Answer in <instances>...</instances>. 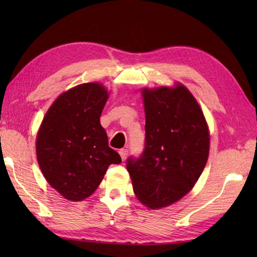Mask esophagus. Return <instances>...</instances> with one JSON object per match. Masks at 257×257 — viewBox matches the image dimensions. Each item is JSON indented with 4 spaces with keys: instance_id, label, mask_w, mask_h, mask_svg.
<instances>
[{
    "instance_id": "34e87169",
    "label": "esophagus",
    "mask_w": 257,
    "mask_h": 257,
    "mask_svg": "<svg viewBox=\"0 0 257 257\" xmlns=\"http://www.w3.org/2000/svg\"><path fill=\"white\" fill-rule=\"evenodd\" d=\"M119 155H120V157H121V159L124 161L125 159H127V157H128V150L127 149H120L119 150Z\"/></svg>"
}]
</instances>
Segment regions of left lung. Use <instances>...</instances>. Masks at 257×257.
Returning a JSON list of instances; mask_svg holds the SVG:
<instances>
[{"label":"left lung","mask_w":257,"mask_h":257,"mask_svg":"<svg viewBox=\"0 0 257 257\" xmlns=\"http://www.w3.org/2000/svg\"><path fill=\"white\" fill-rule=\"evenodd\" d=\"M143 154L129 157L134 192L151 209L177 202L198 181L209 157V129L199 103L182 85L143 90Z\"/></svg>","instance_id":"obj_1"}]
</instances>
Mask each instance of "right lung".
I'll list each match as a JSON object with an SVG mask.
<instances>
[{
  "label": "right lung",
  "mask_w": 257,
  "mask_h": 257,
  "mask_svg": "<svg viewBox=\"0 0 257 257\" xmlns=\"http://www.w3.org/2000/svg\"><path fill=\"white\" fill-rule=\"evenodd\" d=\"M108 99L98 83L76 86L46 112L36 140V155L47 182L65 199L81 201L95 192L110 165L121 162L108 146L100 114Z\"/></svg>",
  "instance_id": "right-lung-1"
}]
</instances>
